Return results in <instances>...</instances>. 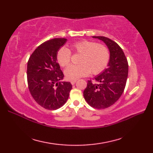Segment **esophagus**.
<instances>
[{"instance_id":"34e87169","label":"esophagus","mask_w":153,"mask_h":153,"mask_svg":"<svg viewBox=\"0 0 153 153\" xmlns=\"http://www.w3.org/2000/svg\"><path fill=\"white\" fill-rule=\"evenodd\" d=\"M76 82H77L76 80H72V81H71L70 82H71V85H74V84L76 83Z\"/></svg>"}]
</instances>
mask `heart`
Segmentation results:
<instances>
[{"instance_id":"b5f03b06","label":"heart","mask_w":153,"mask_h":153,"mask_svg":"<svg viewBox=\"0 0 153 153\" xmlns=\"http://www.w3.org/2000/svg\"><path fill=\"white\" fill-rule=\"evenodd\" d=\"M70 50L80 54L77 66H70L64 71L69 80H76L87 76L89 73L99 74L105 69L110 59V52L105 45L96 42L83 40L71 45ZM56 60L61 67H66L70 63L71 52L62 47L56 53Z\"/></svg>"}]
</instances>
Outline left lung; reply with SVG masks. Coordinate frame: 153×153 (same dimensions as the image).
<instances>
[{
    "instance_id": "left-lung-1",
    "label": "left lung",
    "mask_w": 153,
    "mask_h": 153,
    "mask_svg": "<svg viewBox=\"0 0 153 153\" xmlns=\"http://www.w3.org/2000/svg\"><path fill=\"white\" fill-rule=\"evenodd\" d=\"M105 42L110 51L108 68L89 80L83 91L84 99L93 108L105 109L114 105L124 91L128 76V62L116 42L103 36H93Z\"/></svg>"
}]
</instances>
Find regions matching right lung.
Wrapping results in <instances>:
<instances>
[{
  "instance_id": "right-lung-1",
  "label": "right lung",
  "mask_w": 153,
  "mask_h": 153,
  "mask_svg": "<svg viewBox=\"0 0 153 153\" xmlns=\"http://www.w3.org/2000/svg\"><path fill=\"white\" fill-rule=\"evenodd\" d=\"M66 39L55 38L40 45L27 62L28 89L38 105L54 110L62 106L69 97L72 85L60 80L64 74L56 60V53Z\"/></svg>"
}]
</instances>
